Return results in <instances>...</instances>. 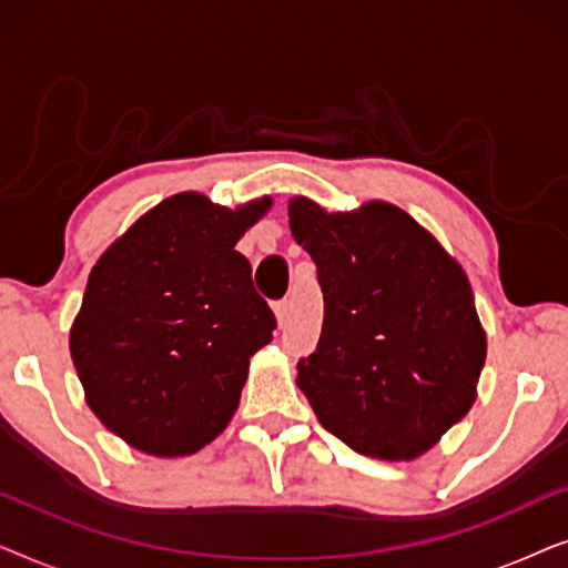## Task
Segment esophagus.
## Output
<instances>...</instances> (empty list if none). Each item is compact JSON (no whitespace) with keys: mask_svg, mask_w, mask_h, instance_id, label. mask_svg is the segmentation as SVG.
<instances>
[{"mask_svg":"<svg viewBox=\"0 0 568 568\" xmlns=\"http://www.w3.org/2000/svg\"><path fill=\"white\" fill-rule=\"evenodd\" d=\"M274 313H276L278 325H284L286 317H290V300H278L274 305Z\"/></svg>","mask_w":568,"mask_h":568,"instance_id":"obj_1","label":"esophagus"}]
</instances>
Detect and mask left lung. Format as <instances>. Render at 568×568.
Wrapping results in <instances>:
<instances>
[{
    "instance_id": "1",
    "label": "left lung",
    "mask_w": 568,
    "mask_h": 568,
    "mask_svg": "<svg viewBox=\"0 0 568 568\" xmlns=\"http://www.w3.org/2000/svg\"><path fill=\"white\" fill-rule=\"evenodd\" d=\"M323 292V331L297 362L317 422L354 453L414 460L476 400L486 336L465 271L383 201L328 214L290 201Z\"/></svg>"
}]
</instances>
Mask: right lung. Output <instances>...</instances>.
Masks as SVG:
<instances>
[{
	"label": "right lung",
	"mask_w": 568,
	"mask_h": 568,
	"mask_svg": "<svg viewBox=\"0 0 568 568\" xmlns=\"http://www.w3.org/2000/svg\"><path fill=\"white\" fill-rule=\"evenodd\" d=\"M268 206L230 212L181 193L92 268L69 348L88 406L131 447L191 455L230 424L251 356L276 328L235 251Z\"/></svg>",
	"instance_id": "right-lung-1"
}]
</instances>
